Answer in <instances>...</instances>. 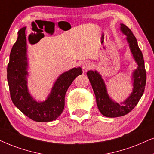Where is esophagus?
<instances>
[{
	"mask_svg": "<svg viewBox=\"0 0 154 154\" xmlns=\"http://www.w3.org/2000/svg\"><path fill=\"white\" fill-rule=\"evenodd\" d=\"M81 66H82V68L84 72H86V71H87L88 69H89L90 68H91L92 66V64L90 61L85 60L82 63Z\"/></svg>",
	"mask_w": 154,
	"mask_h": 154,
	"instance_id": "obj_1",
	"label": "esophagus"
}]
</instances>
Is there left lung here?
<instances>
[{
    "label": "left lung",
    "instance_id": "left-lung-1",
    "mask_svg": "<svg viewBox=\"0 0 154 154\" xmlns=\"http://www.w3.org/2000/svg\"><path fill=\"white\" fill-rule=\"evenodd\" d=\"M120 31L127 36L126 41L137 65V69H135L132 74L133 87L130 96L124 101L118 103L110 97L105 82L98 71L89 70L87 72L95 94L98 110L103 116L108 118H116L129 113L138 103L144 94L146 85V76L144 58L138 46L136 38L130 29L124 24H120Z\"/></svg>",
    "mask_w": 154,
    "mask_h": 154
}]
</instances>
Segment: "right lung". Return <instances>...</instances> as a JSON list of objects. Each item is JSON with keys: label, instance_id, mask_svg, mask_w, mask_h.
Masks as SVG:
<instances>
[{"label": "right lung", "instance_id": "obj_1", "mask_svg": "<svg viewBox=\"0 0 154 154\" xmlns=\"http://www.w3.org/2000/svg\"><path fill=\"white\" fill-rule=\"evenodd\" d=\"M26 26L18 32L17 38L12 48L8 65L7 78L10 96L14 105L32 120L51 122L63 111L65 96L69 86L77 76L82 74L80 67H74L61 74L53 84L50 94L44 101H36L28 89V58Z\"/></svg>", "mask_w": 154, "mask_h": 154}]
</instances>
